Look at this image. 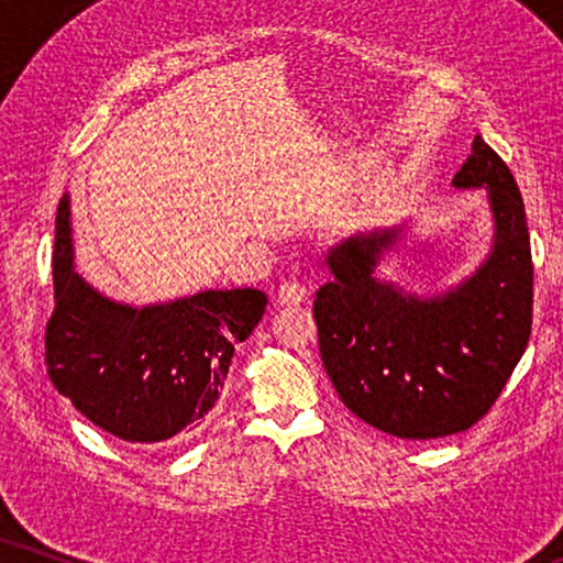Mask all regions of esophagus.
<instances>
[{
  "label": "esophagus",
  "mask_w": 563,
  "mask_h": 563,
  "mask_svg": "<svg viewBox=\"0 0 563 563\" xmlns=\"http://www.w3.org/2000/svg\"><path fill=\"white\" fill-rule=\"evenodd\" d=\"M276 299H279V305H284V307L305 302V299H307L305 284H299V282H284L282 287H279V291H276Z\"/></svg>",
  "instance_id": "1"
}]
</instances>
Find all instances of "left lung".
Listing matches in <instances>:
<instances>
[{
    "instance_id": "1",
    "label": "left lung",
    "mask_w": 563,
    "mask_h": 563,
    "mask_svg": "<svg viewBox=\"0 0 563 563\" xmlns=\"http://www.w3.org/2000/svg\"><path fill=\"white\" fill-rule=\"evenodd\" d=\"M453 187L487 191L492 249L472 276L430 297L379 279L376 266L405 241V225L376 228L328 253L333 279L314 299L320 356L338 397L368 426L410 441L461 433L487 415L533 322L526 205L482 135Z\"/></svg>"
}]
</instances>
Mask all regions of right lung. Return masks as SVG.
<instances>
[{
    "mask_svg": "<svg viewBox=\"0 0 563 563\" xmlns=\"http://www.w3.org/2000/svg\"><path fill=\"white\" fill-rule=\"evenodd\" d=\"M56 310L45 364L84 418L128 443L197 430L218 402L235 345L264 318L258 289H205L158 305L114 302L74 272L71 199L56 214Z\"/></svg>",
    "mask_w": 563,
    "mask_h": 563,
    "instance_id": "1",
    "label": "right lung"
}]
</instances>
